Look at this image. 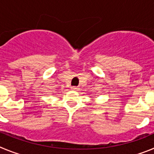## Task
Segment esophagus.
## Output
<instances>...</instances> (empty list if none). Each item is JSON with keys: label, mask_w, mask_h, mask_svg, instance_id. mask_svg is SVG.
<instances>
[{"label": "esophagus", "mask_w": 154, "mask_h": 154, "mask_svg": "<svg viewBox=\"0 0 154 154\" xmlns=\"http://www.w3.org/2000/svg\"><path fill=\"white\" fill-rule=\"evenodd\" d=\"M72 89H73V90H77V89H79V88L77 86H72Z\"/></svg>", "instance_id": "1"}]
</instances>
